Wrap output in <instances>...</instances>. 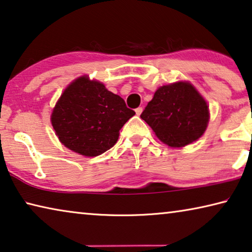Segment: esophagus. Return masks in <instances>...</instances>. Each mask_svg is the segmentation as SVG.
<instances>
[{
	"label": "esophagus",
	"instance_id": "obj_1",
	"mask_svg": "<svg viewBox=\"0 0 252 252\" xmlns=\"http://www.w3.org/2000/svg\"><path fill=\"white\" fill-rule=\"evenodd\" d=\"M142 111H143V108L142 107H138V108H136V109H135V113H136L137 116L141 115Z\"/></svg>",
	"mask_w": 252,
	"mask_h": 252
}]
</instances>
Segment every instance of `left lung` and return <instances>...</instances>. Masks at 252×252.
Listing matches in <instances>:
<instances>
[{"label":"left lung","instance_id":"obj_1","mask_svg":"<svg viewBox=\"0 0 252 252\" xmlns=\"http://www.w3.org/2000/svg\"><path fill=\"white\" fill-rule=\"evenodd\" d=\"M141 118L161 142L171 148H181L204 134L210 111L191 84L178 82L158 88Z\"/></svg>","mask_w":252,"mask_h":252}]
</instances>
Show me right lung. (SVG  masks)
<instances>
[{
	"label": "right lung",
	"mask_w": 252,
	"mask_h": 252,
	"mask_svg": "<svg viewBox=\"0 0 252 252\" xmlns=\"http://www.w3.org/2000/svg\"><path fill=\"white\" fill-rule=\"evenodd\" d=\"M135 115L102 83L79 77L61 95L52 114L60 141L76 153L96 157L113 148L119 130Z\"/></svg>",
	"instance_id": "right-lung-1"
}]
</instances>
